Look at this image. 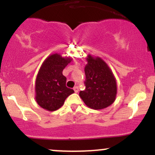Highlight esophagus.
I'll return each instance as SVG.
<instances>
[{"instance_id":"obj_1","label":"esophagus","mask_w":155,"mask_h":155,"mask_svg":"<svg viewBox=\"0 0 155 155\" xmlns=\"http://www.w3.org/2000/svg\"><path fill=\"white\" fill-rule=\"evenodd\" d=\"M73 90H74V91L76 92V93H77V92L79 91V87L75 86L74 87H73Z\"/></svg>"}]
</instances>
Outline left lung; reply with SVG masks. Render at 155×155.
<instances>
[{
  "instance_id": "1",
  "label": "left lung",
  "mask_w": 155,
  "mask_h": 155,
  "mask_svg": "<svg viewBox=\"0 0 155 155\" xmlns=\"http://www.w3.org/2000/svg\"><path fill=\"white\" fill-rule=\"evenodd\" d=\"M87 61L85 89L79 92V96L91 109H105L113 104L116 97V79L107 64L101 58L88 54Z\"/></svg>"
}]
</instances>
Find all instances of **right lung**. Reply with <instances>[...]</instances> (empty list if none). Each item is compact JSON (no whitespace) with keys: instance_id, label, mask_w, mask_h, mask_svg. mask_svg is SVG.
<instances>
[{"instance_id":"1","label":"right lung","mask_w":155,"mask_h":155,"mask_svg":"<svg viewBox=\"0 0 155 155\" xmlns=\"http://www.w3.org/2000/svg\"><path fill=\"white\" fill-rule=\"evenodd\" d=\"M72 61L55 53L43 61L36 79L35 99L40 107L52 112L63 106L74 91L66 86L67 78L62 72Z\"/></svg>"}]
</instances>
